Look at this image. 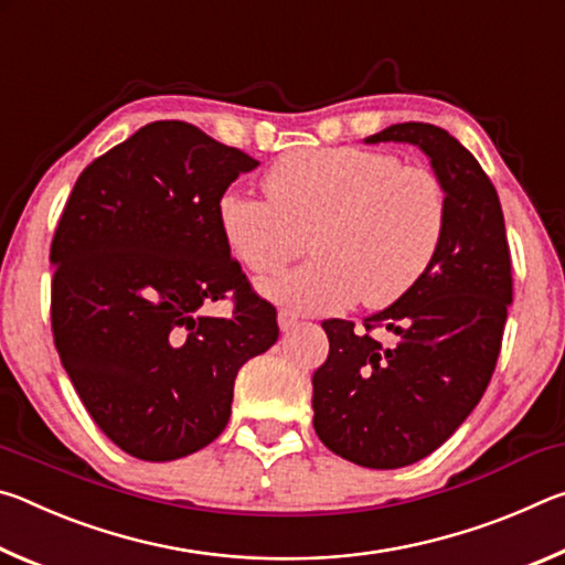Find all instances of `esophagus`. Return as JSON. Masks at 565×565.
<instances>
[{"label": "esophagus", "mask_w": 565, "mask_h": 565, "mask_svg": "<svg viewBox=\"0 0 565 565\" xmlns=\"http://www.w3.org/2000/svg\"><path fill=\"white\" fill-rule=\"evenodd\" d=\"M301 323V319L296 317L294 311H286V309H281L279 311V329L281 331H291V329H296Z\"/></svg>", "instance_id": "obj_1"}]
</instances>
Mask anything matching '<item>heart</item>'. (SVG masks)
<instances>
[{
    "label": "heart",
    "instance_id": "b5f03b06",
    "mask_svg": "<svg viewBox=\"0 0 565 565\" xmlns=\"http://www.w3.org/2000/svg\"><path fill=\"white\" fill-rule=\"evenodd\" d=\"M264 186L269 199L226 191L218 228L254 274L281 271L311 236L317 259L264 284L269 299L294 311L333 313L359 299L384 309L424 279L444 244V184L388 151H289L266 171Z\"/></svg>",
    "mask_w": 565,
    "mask_h": 565
}]
</instances>
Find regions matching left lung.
Segmentation results:
<instances>
[{"instance_id": "8db88e82", "label": "left lung", "mask_w": 565, "mask_h": 565, "mask_svg": "<svg viewBox=\"0 0 565 565\" xmlns=\"http://www.w3.org/2000/svg\"><path fill=\"white\" fill-rule=\"evenodd\" d=\"M406 141L431 159L448 199L436 262L384 311L327 319L329 356L313 371V428L323 446L366 468H401L434 454L481 401L513 301L499 194L476 157L441 127L391 124L366 145ZM374 328L395 333L381 344Z\"/></svg>"}]
</instances>
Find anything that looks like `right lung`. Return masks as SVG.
Masks as SVG:
<instances>
[{
    "label": "right lung",
    "mask_w": 565,
    "mask_h": 565,
    "mask_svg": "<svg viewBox=\"0 0 565 565\" xmlns=\"http://www.w3.org/2000/svg\"><path fill=\"white\" fill-rule=\"evenodd\" d=\"M259 161L194 124L151 121L82 171L52 238V333L84 408L121 451L174 461L214 441L234 379L279 339L218 228ZM232 295L228 320L204 318Z\"/></svg>",
    "instance_id": "right-lung-1"
}]
</instances>
